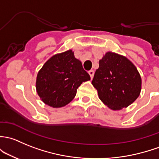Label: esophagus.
<instances>
[{
  "label": "esophagus",
  "instance_id": "34e87169",
  "mask_svg": "<svg viewBox=\"0 0 159 159\" xmlns=\"http://www.w3.org/2000/svg\"><path fill=\"white\" fill-rule=\"evenodd\" d=\"M88 74L90 75V76H91V78L92 79L93 77V75H94V71H93V70H91V71H88Z\"/></svg>",
  "mask_w": 159,
  "mask_h": 159
}]
</instances>
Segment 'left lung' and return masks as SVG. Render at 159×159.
I'll list each match as a JSON object with an SVG mask.
<instances>
[{
	"instance_id": "1",
	"label": "left lung",
	"mask_w": 159,
	"mask_h": 159,
	"mask_svg": "<svg viewBox=\"0 0 159 159\" xmlns=\"http://www.w3.org/2000/svg\"><path fill=\"white\" fill-rule=\"evenodd\" d=\"M92 84L99 98L113 110L131 104L139 96L142 80L134 65L124 56L107 52L99 61Z\"/></svg>"
}]
</instances>
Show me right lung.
Segmentation results:
<instances>
[{"mask_svg": "<svg viewBox=\"0 0 159 159\" xmlns=\"http://www.w3.org/2000/svg\"><path fill=\"white\" fill-rule=\"evenodd\" d=\"M91 79L71 50L55 55L40 69L36 91L46 104L54 108L66 106L74 99L82 82Z\"/></svg>", "mask_w": 159, "mask_h": 159, "instance_id": "1", "label": "right lung"}]
</instances>
